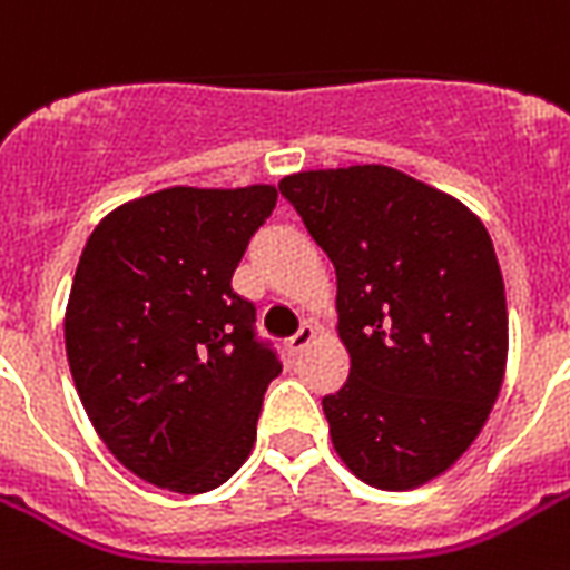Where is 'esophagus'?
I'll return each mask as SVG.
<instances>
[{"mask_svg": "<svg viewBox=\"0 0 570 570\" xmlns=\"http://www.w3.org/2000/svg\"><path fill=\"white\" fill-rule=\"evenodd\" d=\"M313 340H316V325H313V322H304L302 328L286 340V348H289V355H298V352H304V348L311 346Z\"/></svg>", "mask_w": 570, "mask_h": 570, "instance_id": "esophagus-1", "label": "esophagus"}]
</instances>
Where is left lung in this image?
<instances>
[{"mask_svg":"<svg viewBox=\"0 0 570 570\" xmlns=\"http://www.w3.org/2000/svg\"><path fill=\"white\" fill-rule=\"evenodd\" d=\"M277 189L337 272L352 366L322 399L334 450L366 485H425L476 441L503 387L509 313L485 224L387 165L298 171Z\"/></svg>","mask_w":570,"mask_h":570,"instance_id":"8db88e82","label":"left lung"}]
</instances>
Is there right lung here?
Wrapping results in <instances>:
<instances>
[{
    "label": "right lung",
    "mask_w": 570,
    "mask_h": 570,
    "mask_svg": "<svg viewBox=\"0 0 570 570\" xmlns=\"http://www.w3.org/2000/svg\"><path fill=\"white\" fill-rule=\"evenodd\" d=\"M277 189L171 186L120 204L85 242L67 364L109 452L150 485L204 494L254 450L275 352L230 277Z\"/></svg>",
    "instance_id": "obj_1"
}]
</instances>
